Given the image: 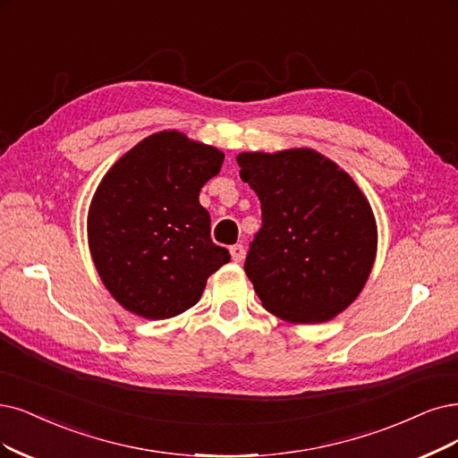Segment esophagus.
I'll list each match as a JSON object with an SVG mask.
<instances>
[{
    "label": "esophagus",
    "instance_id": "1",
    "mask_svg": "<svg viewBox=\"0 0 458 458\" xmlns=\"http://www.w3.org/2000/svg\"><path fill=\"white\" fill-rule=\"evenodd\" d=\"M230 255L233 262H242L245 259V247L242 243H235L230 247Z\"/></svg>",
    "mask_w": 458,
    "mask_h": 458
}]
</instances>
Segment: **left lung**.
Segmentation results:
<instances>
[{
	"label": "left lung",
	"mask_w": 458,
	"mask_h": 458,
	"mask_svg": "<svg viewBox=\"0 0 458 458\" xmlns=\"http://www.w3.org/2000/svg\"><path fill=\"white\" fill-rule=\"evenodd\" d=\"M262 226L245 274L262 306L294 325L325 323L357 300L377 250L374 213L344 169L311 148L242 152Z\"/></svg>",
	"instance_id": "left-lung-1"
}]
</instances>
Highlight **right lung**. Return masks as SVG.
Here are the masks:
<instances>
[{"label": "right lung", "mask_w": 458, "mask_h": 458, "mask_svg": "<svg viewBox=\"0 0 458 458\" xmlns=\"http://www.w3.org/2000/svg\"><path fill=\"white\" fill-rule=\"evenodd\" d=\"M225 155L175 130L152 133L101 179L89 211V245L106 289L135 315L175 317L230 262L211 242L199 191Z\"/></svg>", "instance_id": "add662e5"}]
</instances>
